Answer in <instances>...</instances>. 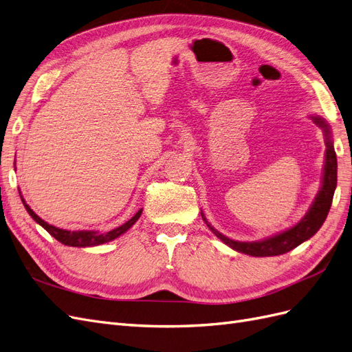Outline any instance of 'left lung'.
<instances>
[{"label":"left lung","mask_w":352,"mask_h":352,"mask_svg":"<svg viewBox=\"0 0 352 352\" xmlns=\"http://www.w3.org/2000/svg\"><path fill=\"white\" fill-rule=\"evenodd\" d=\"M311 120L323 129L324 133V144H326V157H324V167H323V179H322V188L316 195L311 207L308 208L307 214L296 223L295 226L286 229L278 235H273L270 238H265L263 241H254V242H239L233 241L228 236L223 235L219 230L212 228L207 221L204 212L201 211L202 220L214 235L225 242L228 247L235 250L242 254L252 255V257H273V255H280L287 251L296 248L307 239H310L314 233L322 228L324 223L327 212L332 206L333 194L336 189V180H338V162H336V153L333 148L332 141V132H330V126L327 122L318 116H311Z\"/></svg>","instance_id":"obj_1"}]
</instances>
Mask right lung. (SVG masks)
Segmentation results:
<instances>
[{
  "mask_svg": "<svg viewBox=\"0 0 352 352\" xmlns=\"http://www.w3.org/2000/svg\"><path fill=\"white\" fill-rule=\"evenodd\" d=\"M20 198H22V202H23L26 211L29 212V216L34 219L38 223V225L44 228L51 236H54L61 243L69 245V247L85 248V247H95V245L110 242L116 238H119L120 235H123L124 232L129 230L135 225L136 220L140 219L141 214H142V208H141L132 219H129L126 223H123L122 226L116 228L110 232H98V230H74V232H70V230H65V229H60V228H56L52 225H48L47 221H44L38 214H35V211L26 204V201L23 199L22 195H20Z\"/></svg>",
  "mask_w": 352,
  "mask_h": 352,
  "instance_id": "right-lung-1",
  "label": "right lung"
}]
</instances>
